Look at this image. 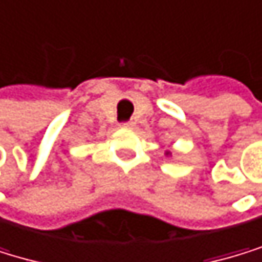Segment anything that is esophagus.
Segmentation results:
<instances>
[{
    "label": "esophagus",
    "mask_w": 262,
    "mask_h": 262,
    "mask_svg": "<svg viewBox=\"0 0 262 262\" xmlns=\"http://www.w3.org/2000/svg\"><path fill=\"white\" fill-rule=\"evenodd\" d=\"M121 127L130 128V127H134V122L132 121H124V122H121Z\"/></svg>",
    "instance_id": "1"
}]
</instances>
